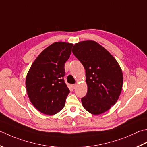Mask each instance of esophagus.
<instances>
[{"instance_id": "34e87169", "label": "esophagus", "mask_w": 147, "mask_h": 147, "mask_svg": "<svg viewBox=\"0 0 147 147\" xmlns=\"http://www.w3.org/2000/svg\"><path fill=\"white\" fill-rule=\"evenodd\" d=\"M77 84H72V85H71V87H72V88L73 89H76V87H77Z\"/></svg>"}]
</instances>
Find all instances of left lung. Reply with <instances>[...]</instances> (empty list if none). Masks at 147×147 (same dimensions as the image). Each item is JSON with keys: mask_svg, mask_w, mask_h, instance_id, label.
Instances as JSON below:
<instances>
[{"mask_svg": "<svg viewBox=\"0 0 147 147\" xmlns=\"http://www.w3.org/2000/svg\"><path fill=\"white\" fill-rule=\"evenodd\" d=\"M72 52L86 70L88 92L81 99L84 108L93 115L109 110L121 93L123 74L118 62L100 44L92 40L80 42Z\"/></svg>", "mask_w": 147, "mask_h": 147, "instance_id": "left-lung-1", "label": "left lung"}]
</instances>
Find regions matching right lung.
<instances>
[{
	"label": "right lung",
	"mask_w": 147,
	"mask_h": 147,
	"mask_svg": "<svg viewBox=\"0 0 147 147\" xmlns=\"http://www.w3.org/2000/svg\"><path fill=\"white\" fill-rule=\"evenodd\" d=\"M73 44L56 42L40 53L26 78L28 98L38 111L55 115L63 109L70 90L63 77Z\"/></svg>",
	"instance_id": "add662e5"
}]
</instances>
